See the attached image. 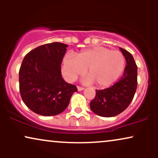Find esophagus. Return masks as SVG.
Wrapping results in <instances>:
<instances>
[{"label":"esophagus","instance_id":"esophagus-1","mask_svg":"<svg viewBox=\"0 0 158 158\" xmlns=\"http://www.w3.org/2000/svg\"><path fill=\"white\" fill-rule=\"evenodd\" d=\"M77 89L79 91H81V90H83L85 89L84 88H81V87H77Z\"/></svg>","mask_w":158,"mask_h":158}]
</instances>
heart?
<instances>
[{
    "label": "heart",
    "instance_id": "b5f03b06",
    "mask_svg": "<svg viewBox=\"0 0 158 158\" xmlns=\"http://www.w3.org/2000/svg\"><path fill=\"white\" fill-rule=\"evenodd\" d=\"M125 65L126 59L120 51L98 46L82 50L76 56L66 54L62 59L61 72L67 80L73 81L84 74L87 68L88 75L83 82L106 88L120 77Z\"/></svg>",
    "mask_w": 158,
    "mask_h": 158
}]
</instances>
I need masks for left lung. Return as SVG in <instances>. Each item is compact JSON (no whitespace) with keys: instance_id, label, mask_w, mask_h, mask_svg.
Returning a JSON list of instances; mask_svg holds the SVG:
<instances>
[{"instance_id":"1","label":"left lung","mask_w":158,"mask_h":158,"mask_svg":"<svg viewBox=\"0 0 158 158\" xmlns=\"http://www.w3.org/2000/svg\"><path fill=\"white\" fill-rule=\"evenodd\" d=\"M126 61L124 73L110 88L96 90L95 98L90 103L92 111L98 116L111 117L126 110L133 99L137 85V67L129 52L119 48Z\"/></svg>"}]
</instances>
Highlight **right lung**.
Returning <instances> with one entry per match:
<instances>
[{
    "instance_id": "1",
    "label": "right lung",
    "mask_w": 158,
    "mask_h": 158,
    "mask_svg": "<svg viewBox=\"0 0 158 158\" xmlns=\"http://www.w3.org/2000/svg\"><path fill=\"white\" fill-rule=\"evenodd\" d=\"M68 47L60 42L41 45L23 58L19 70L20 93L25 105L36 114H59L77 91L75 85L61 77V64Z\"/></svg>"
}]
</instances>
